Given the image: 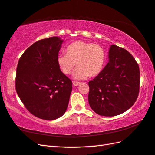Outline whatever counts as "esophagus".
Segmentation results:
<instances>
[{
    "label": "esophagus",
    "mask_w": 155,
    "mask_h": 155,
    "mask_svg": "<svg viewBox=\"0 0 155 155\" xmlns=\"http://www.w3.org/2000/svg\"><path fill=\"white\" fill-rule=\"evenodd\" d=\"M81 83H80V82H76V81H74L73 83H72V84H73L74 86L77 87V86H78V85H79Z\"/></svg>",
    "instance_id": "obj_1"
}]
</instances>
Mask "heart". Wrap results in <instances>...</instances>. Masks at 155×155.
Here are the masks:
<instances>
[{"instance_id": "obj_1", "label": "heart", "mask_w": 155, "mask_h": 155, "mask_svg": "<svg viewBox=\"0 0 155 155\" xmlns=\"http://www.w3.org/2000/svg\"><path fill=\"white\" fill-rule=\"evenodd\" d=\"M67 54L57 56V62L62 73L71 74L75 64L73 77L84 79L93 77L103 70L106 61V52L101 45L81 41L72 42L67 47Z\"/></svg>"}]
</instances>
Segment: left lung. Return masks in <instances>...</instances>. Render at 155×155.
Returning a JSON list of instances; mask_svg holds the SVG:
<instances>
[{
    "instance_id": "8db88e82",
    "label": "left lung",
    "mask_w": 155,
    "mask_h": 155,
    "mask_svg": "<svg viewBox=\"0 0 155 155\" xmlns=\"http://www.w3.org/2000/svg\"><path fill=\"white\" fill-rule=\"evenodd\" d=\"M139 84L140 71L135 59L123 48L112 45L107 64L88 82L90 107L101 116L123 113L135 103Z\"/></svg>"
}]
</instances>
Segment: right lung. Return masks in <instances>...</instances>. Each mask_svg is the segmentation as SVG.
<instances>
[{
	"mask_svg": "<svg viewBox=\"0 0 155 155\" xmlns=\"http://www.w3.org/2000/svg\"><path fill=\"white\" fill-rule=\"evenodd\" d=\"M63 41L52 37L36 42L18 62L16 93L27 109L41 119L52 120L62 117L68 104L72 81L57 62Z\"/></svg>",
	"mask_w": 155,
	"mask_h": 155,
	"instance_id": "1",
	"label": "right lung"
}]
</instances>
